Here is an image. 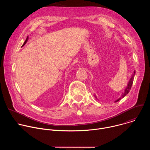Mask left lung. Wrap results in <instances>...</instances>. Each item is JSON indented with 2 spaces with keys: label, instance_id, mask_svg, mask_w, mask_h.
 Instances as JSON below:
<instances>
[{
  "label": "left lung",
  "instance_id": "left-lung-1",
  "mask_svg": "<svg viewBox=\"0 0 150 150\" xmlns=\"http://www.w3.org/2000/svg\"><path fill=\"white\" fill-rule=\"evenodd\" d=\"M135 74V71H134V73H133L132 75L131 76V78H130V80H129V82H128V84H127V87H126V89H125V92L122 93V95L121 97L119 98L117 100H116V101H115V102H117V101H119V100H121L122 98H123V97H124L126 94H127L128 93H129V91H130V90H131V88L133 82H134V79Z\"/></svg>",
  "mask_w": 150,
  "mask_h": 150
}]
</instances>
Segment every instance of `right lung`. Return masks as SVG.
Returning a JSON list of instances; mask_svg holds the SVG:
<instances>
[{"instance_id":"1","label":"right lung","mask_w":150,"mask_h":150,"mask_svg":"<svg viewBox=\"0 0 150 150\" xmlns=\"http://www.w3.org/2000/svg\"><path fill=\"white\" fill-rule=\"evenodd\" d=\"M28 37H27V39H26V40H25V42H24V44H23V46H24V45H25V44H26V42H27V41H28Z\"/></svg>"}]
</instances>
